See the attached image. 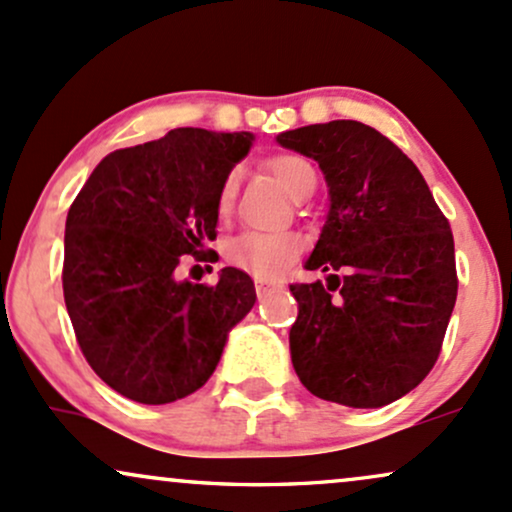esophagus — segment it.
<instances>
[{
	"label": "esophagus",
	"instance_id": "34e87169",
	"mask_svg": "<svg viewBox=\"0 0 512 512\" xmlns=\"http://www.w3.org/2000/svg\"><path fill=\"white\" fill-rule=\"evenodd\" d=\"M282 290V282H275V280H256V294L258 297H268V294Z\"/></svg>",
	"mask_w": 512,
	"mask_h": 512
}]
</instances>
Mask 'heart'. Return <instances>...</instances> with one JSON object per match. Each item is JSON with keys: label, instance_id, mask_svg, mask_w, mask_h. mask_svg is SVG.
Segmentation results:
<instances>
[{"label": "heart", "instance_id": "b5f03b06", "mask_svg": "<svg viewBox=\"0 0 512 512\" xmlns=\"http://www.w3.org/2000/svg\"><path fill=\"white\" fill-rule=\"evenodd\" d=\"M268 170L294 201H302L316 189V170L299 155H275L268 160ZM234 191H237V174L232 172L220 189L218 206L222 213L232 206ZM302 249L304 239L297 232H244L230 239L225 254L227 261L244 273L256 278H275L287 263L302 254Z\"/></svg>", "mask_w": 512, "mask_h": 512}]
</instances>
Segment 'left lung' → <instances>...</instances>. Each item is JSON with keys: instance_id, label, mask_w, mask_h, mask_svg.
I'll return each mask as SVG.
<instances>
[{"instance_id": "left-lung-1", "label": "left lung", "mask_w": 512, "mask_h": 512, "mask_svg": "<svg viewBox=\"0 0 512 512\" xmlns=\"http://www.w3.org/2000/svg\"><path fill=\"white\" fill-rule=\"evenodd\" d=\"M282 148L316 160L328 215L290 285L299 316L292 366L316 398L357 410L400 400L434 369L455 297V244L422 172L376 129L352 119L282 131Z\"/></svg>"}]
</instances>
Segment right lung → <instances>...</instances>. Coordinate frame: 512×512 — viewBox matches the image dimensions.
I'll return each instance as SVG.
<instances>
[{
    "label": "right lung",
    "instance_id": "right-lung-1",
    "mask_svg": "<svg viewBox=\"0 0 512 512\" xmlns=\"http://www.w3.org/2000/svg\"><path fill=\"white\" fill-rule=\"evenodd\" d=\"M249 131L172 129L98 162L66 215L64 302L83 357L112 390L167 405L213 376L230 330L256 302L254 280H179L182 256L218 237V201Z\"/></svg>",
    "mask_w": 512,
    "mask_h": 512
}]
</instances>
